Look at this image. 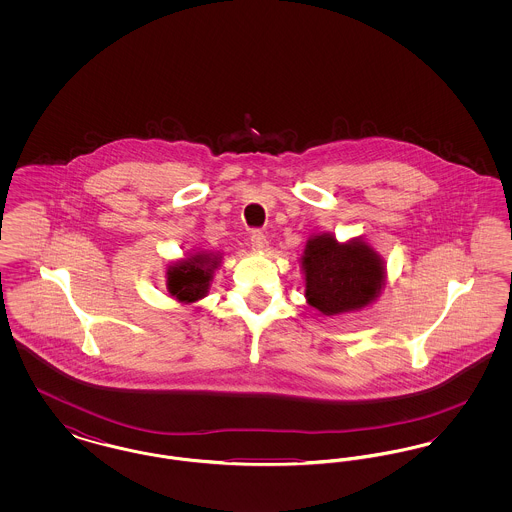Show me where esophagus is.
I'll use <instances>...</instances> for the list:
<instances>
[{"label": "esophagus", "instance_id": "1", "mask_svg": "<svg viewBox=\"0 0 512 512\" xmlns=\"http://www.w3.org/2000/svg\"><path fill=\"white\" fill-rule=\"evenodd\" d=\"M251 245H253V249H257V251H265L268 245L267 236H265L263 232L255 230V232L251 234Z\"/></svg>", "mask_w": 512, "mask_h": 512}]
</instances>
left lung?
Returning a JSON list of instances; mask_svg holds the SVG:
<instances>
[{
	"label": "left lung",
	"mask_w": 512,
	"mask_h": 512,
	"mask_svg": "<svg viewBox=\"0 0 512 512\" xmlns=\"http://www.w3.org/2000/svg\"><path fill=\"white\" fill-rule=\"evenodd\" d=\"M305 299L322 315L361 311L386 286V263L363 238L338 242L332 234H315L301 255Z\"/></svg>",
	"instance_id": "1"
}]
</instances>
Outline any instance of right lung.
<instances>
[{"mask_svg": "<svg viewBox=\"0 0 512 512\" xmlns=\"http://www.w3.org/2000/svg\"><path fill=\"white\" fill-rule=\"evenodd\" d=\"M219 253L195 251L184 259L172 261L167 267V290L180 303H195L203 299L213 282V274L220 265Z\"/></svg>", "mask_w": 512, "mask_h": 512, "instance_id": "right-lung-1", "label": "right lung"}]
</instances>
